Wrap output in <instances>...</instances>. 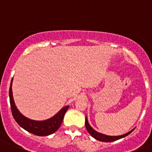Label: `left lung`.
I'll return each mask as SVG.
<instances>
[{
  "label": "left lung",
  "instance_id": "left-lung-1",
  "mask_svg": "<svg viewBox=\"0 0 152 152\" xmlns=\"http://www.w3.org/2000/svg\"><path fill=\"white\" fill-rule=\"evenodd\" d=\"M85 124H86V129H87L88 132L89 134H90V135L91 136V137H93L94 138L96 139L97 140H99V141L106 142L115 141V140H119V139H121V138H123V137H127V135H129V134H130V133H131V132L134 130H134H130V132H128V133H127V134H124V135L115 136H115L113 137H113H112V136H106V135H105V134H100V133H98V132H97L96 130H94V129L91 127L90 124H88V121L87 118H86V123H85Z\"/></svg>",
  "mask_w": 152,
  "mask_h": 152
}]
</instances>
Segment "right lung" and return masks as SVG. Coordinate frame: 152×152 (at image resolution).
<instances>
[{"label": "right lung", "mask_w": 152, "mask_h": 152, "mask_svg": "<svg viewBox=\"0 0 152 152\" xmlns=\"http://www.w3.org/2000/svg\"><path fill=\"white\" fill-rule=\"evenodd\" d=\"M12 79L11 81L9 91L10 102V107L12 116H13L15 121L18 123V125L27 131L30 132L34 135L39 136V137L50 135V134H54L55 132L58 130L59 127L63 121L64 116L66 110L69 108V106H64L55 115H54L51 118L45 120V121H34V120L28 118L18 111V109L15 106L13 97H12Z\"/></svg>", "instance_id": "right-lung-1"}]
</instances>
